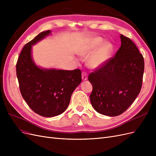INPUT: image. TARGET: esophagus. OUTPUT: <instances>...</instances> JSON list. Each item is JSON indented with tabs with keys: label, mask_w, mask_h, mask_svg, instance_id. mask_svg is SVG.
Returning a JSON list of instances; mask_svg holds the SVG:
<instances>
[{
	"label": "esophagus",
	"mask_w": 156,
	"mask_h": 156,
	"mask_svg": "<svg viewBox=\"0 0 156 156\" xmlns=\"http://www.w3.org/2000/svg\"><path fill=\"white\" fill-rule=\"evenodd\" d=\"M87 78H88L87 74L86 73L83 72L82 73V79H83V81H86V80L87 79Z\"/></svg>",
	"instance_id": "34e87169"
}]
</instances>
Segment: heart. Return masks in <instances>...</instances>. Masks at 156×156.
<instances>
[{"mask_svg": "<svg viewBox=\"0 0 156 156\" xmlns=\"http://www.w3.org/2000/svg\"><path fill=\"white\" fill-rule=\"evenodd\" d=\"M98 46L100 47L99 48H97ZM93 51L94 52L91 54ZM113 52L114 46L111 43L105 42V40L102 37L96 36L90 38L80 48L79 54L83 57H87L91 54L87 59V65L90 68L95 69L103 66L107 63L111 58Z\"/></svg>", "mask_w": 156, "mask_h": 156, "instance_id": "heart-1", "label": "heart"}]
</instances>
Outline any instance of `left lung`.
<instances>
[{"label": "left lung", "instance_id": "8db88e82", "mask_svg": "<svg viewBox=\"0 0 156 156\" xmlns=\"http://www.w3.org/2000/svg\"><path fill=\"white\" fill-rule=\"evenodd\" d=\"M121 46L115 56L91 73V104L100 114L116 116L133 103L142 87L144 58L129 37L120 35Z\"/></svg>", "mask_w": 156, "mask_h": 156}]
</instances>
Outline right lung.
Segmentation results:
<instances>
[{
    "label": "right lung",
    "mask_w": 156,
    "mask_h": 156,
    "mask_svg": "<svg viewBox=\"0 0 156 156\" xmlns=\"http://www.w3.org/2000/svg\"><path fill=\"white\" fill-rule=\"evenodd\" d=\"M51 33L42 32L23 48L16 64V73L21 95L31 109L44 117L64 112L71 96L81 83L80 69L63 70L43 68L32 58V45Z\"/></svg>",
    "instance_id": "right-lung-1"
}]
</instances>
